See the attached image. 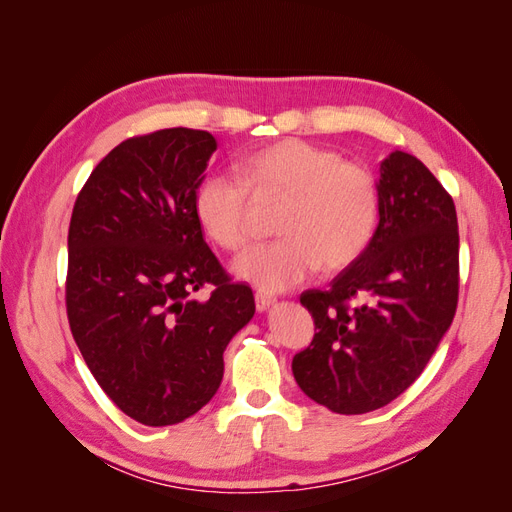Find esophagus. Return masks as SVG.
Masks as SVG:
<instances>
[{
    "mask_svg": "<svg viewBox=\"0 0 512 512\" xmlns=\"http://www.w3.org/2000/svg\"><path fill=\"white\" fill-rule=\"evenodd\" d=\"M274 303H277V298H274V296L261 294V292H257V294H255V307H257V311H259V313L268 311V309H270Z\"/></svg>",
    "mask_w": 512,
    "mask_h": 512,
    "instance_id": "34e87169",
    "label": "esophagus"
}]
</instances>
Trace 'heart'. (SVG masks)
<instances>
[{
  "instance_id": "heart-1",
  "label": "heart",
  "mask_w": 512,
  "mask_h": 512,
  "mask_svg": "<svg viewBox=\"0 0 512 512\" xmlns=\"http://www.w3.org/2000/svg\"><path fill=\"white\" fill-rule=\"evenodd\" d=\"M238 173L255 199H283L274 222L283 238L251 246L235 259L231 272L240 281L261 292H285L320 266H350L368 248L381 209L368 168L342 162L331 149L285 138L244 155ZM243 187L214 173L192 196L196 222L227 251L251 240V201Z\"/></svg>"
}]
</instances>
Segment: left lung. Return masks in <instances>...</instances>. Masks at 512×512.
Masks as SVG:
<instances>
[{"instance_id": "8db88e82", "label": "left lung", "mask_w": 512, "mask_h": 512, "mask_svg": "<svg viewBox=\"0 0 512 512\" xmlns=\"http://www.w3.org/2000/svg\"><path fill=\"white\" fill-rule=\"evenodd\" d=\"M376 186L381 209L368 248L329 290L300 296L318 333L294 357V378L313 402L342 415L381 409L411 387L450 329L458 300L452 196L404 151L385 157Z\"/></svg>"}]
</instances>
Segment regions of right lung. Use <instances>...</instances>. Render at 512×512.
<instances>
[{"mask_svg":"<svg viewBox=\"0 0 512 512\" xmlns=\"http://www.w3.org/2000/svg\"><path fill=\"white\" fill-rule=\"evenodd\" d=\"M216 138L173 127L114 147L77 196L67 313L99 387L144 426L188 419L214 398L233 335L255 316L203 240L192 196ZM215 285L207 301L191 294Z\"/></svg>","mask_w":512,"mask_h":512,"instance_id":"add662e5","label":"right lung"}]
</instances>
